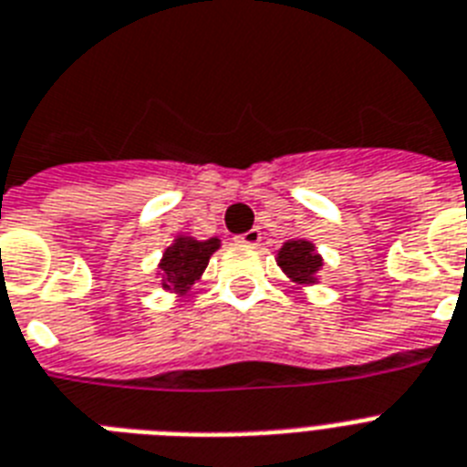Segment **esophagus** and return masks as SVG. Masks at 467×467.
<instances>
[{
    "instance_id": "obj_1",
    "label": "esophagus",
    "mask_w": 467,
    "mask_h": 467,
    "mask_svg": "<svg viewBox=\"0 0 467 467\" xmlns=\"http://www.w3.org/2000/svg\"><path fill=\"white\" fill-rule=\"evenodd\" d=\"M259 240H261L259 227H252V230H246V233H242L234 237V242H237V244H246V246L259 244Z\"/></svg>"
}]
</instances>
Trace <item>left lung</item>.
<instances>
[{"label":"left lung","instance_id":"left-lung-1","mask_svg":"<svg viewBox=\"0 0 467 467\" xmlns=\"http://www.w3.org/2000/svg\"><path fill=\"white\" fill-rule=\"evenodd\" d=\"M278 266L287 273V278H293L299 285H312L317 283V273L324 266V261L312 242L293 240L285 242L278 252Z\"/></svg>","mask_w":467,"mask_h":467}]
</instances>
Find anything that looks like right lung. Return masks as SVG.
Segmentation results:
<instances>
[{
    "label": "right lung",
    "instance_id": "add662e5",
    "mask_svg": "<svg viewBox=\"0 0 467 467\" xmlns=\"http://www.w3.org/2000/svg\"><path fill=\"white\" fill-rule=\"evenodd\" d=\"M218 246H221L218 237H211L206 242H199L194 237H177L174 244L162 254V287L174 293H187L201 278V273L206 271L208 259Z\"/></svg>",
    "mask_w": 467,
    "mask_h": 467
}]
</instances>
